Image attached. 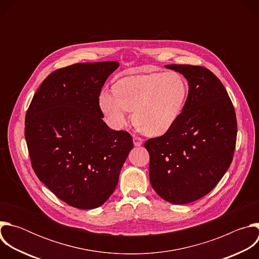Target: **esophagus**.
<instances>
[{"instance_id": "34e87169", "label": "esophagus", "mask_w": 259, "mask_h": 259, "mask_svg": "<svg viewBox=\"0 0 259 259\" xmlns=\"http://www.w3.org/2000/svg\"><path fill=\"white\" fill-rule=\"evenodd\" d=\"M143 140L140 138V137H137V136H133V144L135 146H140L142 144Z\"/></svg>"}]
</instances>
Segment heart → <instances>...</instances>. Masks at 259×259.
Listing matches in <instances>:
<instances>
[{
  "label": "heart",
  "instance_id": "b5f03b06",
  "mask_svg": "<svg viewBox=\"0 0 259 259\" xmlns=\"http://www.w3.org/2000/svg\"><path fill=\"white\" fill-rule=\"evenodd\" d=\"M188 95V82L179 72H153L119 80L114 93L99 94L98 105L114 129L124 128L134 112V123L141 132L161 136L179 119Z\"/></svg>",
  "mask_w": 259,
  "mask_h": 259
}]
</instances>
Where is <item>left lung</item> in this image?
Returning <instances> with one entry per match:
<instances>
[{
	"label": "left lung",
	"mask_w": 259,
	"mask_h": 259,
	"mask_svg": "<svg viewBox=\"0 0 259 259\" xmlns=\"http://www.w3.org/2000/svg\"><path fill=\"white\" fill-rule=\"evenodd\" d=\"M187 79L188 99L175 125L145 141L150 181L165 201L182 205L210 193L233 161L237 119L229 94L209 69L167 64Z\"/></svg>",
	"instance_id": "1"
}]
</instances>
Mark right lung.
I'll return each instance as SVG.
<instances>
[{
  "label": "right lung",
  "mask_w": 259,
  "mask_h": 259,
  "mask_svg": "<svg viewBox=\"0 0 259 259\" xmlns=\"http://www.w3.org/2000/svg\"><path fill=\"white\" fill-rule=\"evenodd\" d=\"M117 61L53 71L34 93L24 135L34 173L61 201L94 209L114 193L132 137L103 122L98 97Z\"/></svg>",
  "instance_id": "add662e5"
}]
</instances>
